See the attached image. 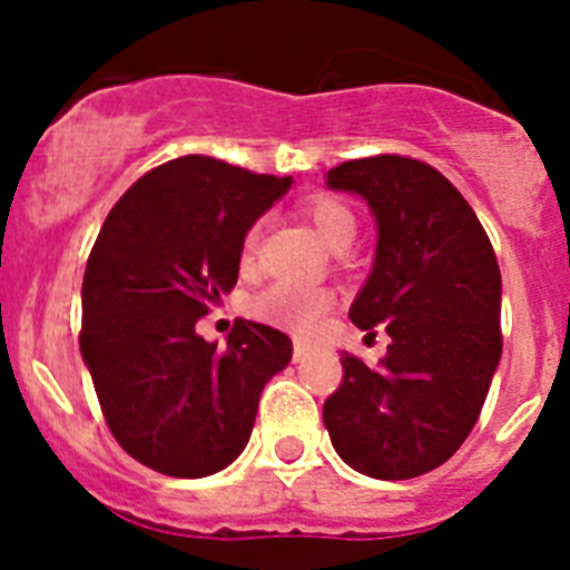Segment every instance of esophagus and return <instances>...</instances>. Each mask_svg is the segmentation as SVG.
<instances>
[{"label":"esophagus","mask_w":570,"mask_h":570,"mask_svg":"<svg viewBox=\"0 0 570 570\" xmlns=\"http://www.w3.org/2000/svg\"><path fill=\"white\" fill-rule=\"evenodd\" d=\"M311 351H314V345H308V342H302V340L294 342V360L296 362L305 360V356H311Z\"/></svg>","instance_id":"obj_1"}]
</instances>
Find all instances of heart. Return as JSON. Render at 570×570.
<instances>
[{"label": "heart", "instance_id": "1", "mask_svg": "<svg viewBox=\"0 0 570 570\" xmlns=\"http://www.w3.org/2000/svg\"><path fill=\"white\" fill-rule=\"evenodd\" d=\"M305 216L316 228L320 239L328 248H347L356 236V216L336 196H314L305 203ZM262 225H250L245 239H242V265H250L259 248ZM334 305V294L320 285H299V282H274L250 302V314L262 322L279 325V328L308 334L322 322Z\"/></svg>", "mask_w": 570, "mask_h": 570}]
</instances>
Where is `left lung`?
Here are the masks:
<instances>
[{
  "label": "left lung",
  "instance_id": "1",
  "mask_svg": "<svg viewBox=\"0 0 570 570\" xmlns=\"http://www.w3.org/2000/svg\"><path fill=\"white\" fill-rule=\"evenodd\" d=\"M328 185L354 190L380 225L374 271L351 322L391 336L380 367L342 354L322 420L336 454L374 480H414L460 451L502 356V279L465 196L428 163L351 159Z\"/></svg>",
  "mask_w": 570,
  "mask_h": 570
}]
</instances>
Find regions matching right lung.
<instances>
[{"label":"right lung","instance_id":"right-lung-1","mask_svg":"<svg viewBox=\"0 0 570 570\" xmlns=\"http://www.w3.org/2000/svg\"><path fill=\"white\" fill-rule=\"evenodd\" d=\"M291 179L190 154L139 176L110 208L82 279L79 347L125 454L196 480L248 445L265 382L291 340L236 320L228 347L196 336L234 291L242 239Z\"/></svg>","mask_w":570,"mask_h":570}]
</instances>
